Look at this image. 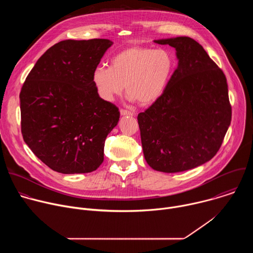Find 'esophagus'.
<instances>
[{
  "label": "esophagus",
  "mask_w": 253,
  "mask_h": 253,
  "mask_svg": "<svg viewBox=\"0 0 253 253\" xmlns=\"http://www.w3.org/2000/svg\"><path fill=\"white\" fill-rule=\"evenodd\" d=\"M120 114H121V116H133L134 115L133 112L125 110V109H121L120 110Z\"/></svg>",
  "instance_id": "34e87169"
}]
</instances>
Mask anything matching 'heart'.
I'll list each match as a JSON object with an SVG mask.
<instances>
[{
  "label": "heart",
  "mask_w": 253,
  "mask_h": 253,
  "mask_svg": "<svg viewBox=\"0 0 253 253\" xmlns=\"http://www.w3.org/2000/svg\"><path fill=\"white\" fill-rule=\"evenodd\" d=\"M175 67V57L166 49L132 46L116 54L111 67L97 66L92 72V82L105 102L114 101L125 85L130 101L149 106L165 92Z\"/></svg>",
  "instance_id": "b5f03b06"
}]
</instances>
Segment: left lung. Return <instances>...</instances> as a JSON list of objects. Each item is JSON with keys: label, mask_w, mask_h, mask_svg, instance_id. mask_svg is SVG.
<instances>
[{"label": "left lung", "mask_w": 253, "mask_h": 253, "mask_svg": "<svg viewBox=\"0 0 253 253\" xmlns=\"http://www.w3.org/2000/svg\"><path fill=\"white\" fill-rule=\"evenodd\" d=\"M176 50L178 66L163 95L138 114L148 165L175 173L200 166L219 150L231 122L228 86L220 68L189 37L154 41Z\"/></svg>", "instance_id": "left-lung-1"}]
</instances>
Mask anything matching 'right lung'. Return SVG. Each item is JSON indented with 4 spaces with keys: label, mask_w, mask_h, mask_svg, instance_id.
<instances>
[{
    "label": "right lung",
    "mask_w": 253,
    "mask_h": 253,
    "mask_svg": "<svg viewBox=\"0 0 253 253\" xmlns=\"http://www.w3.org/2000/svg\"><path fill=\"white\" fill-rule=\"evenodd\" d=\"M112 44L107 39L61 41L26 78L20 93L22 135L54 171L88 173L104 160L106 137L120 112L98 96L92 72Z\"/></svg>",
    "instance_id": "1"
}]
</instances>
